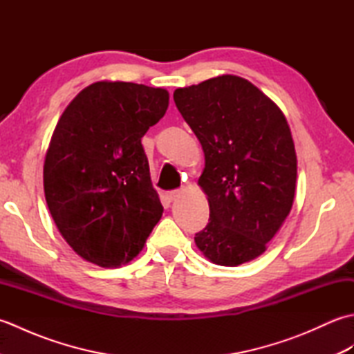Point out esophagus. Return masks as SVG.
Returning <instances> with one entry per match:
<instances>
[{"label": "esophagus", "instance_id": "1", "mask_svg": "<svg viewBox=\"0 0 354 354\" xmlns=\"http://www.w3.org/2000/svg\"><path fill=\"white\" fill-rule=\"evenodd\" d=\"M179 193H181L179 190H170V192L165 193V198L169 199V202H173V201H175V199L179 196Z\"/></svg>", "mask_w": 354, "mask_h": 354}]
</instances>
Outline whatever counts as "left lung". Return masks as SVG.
I'll list each match as a JSON object with an SVG mask.
<instances>
[{"instance_id": "1", "label": "left lung", "mask_w": 354, "mask_h": 354, "mask_svg": "<svg viewBox=\"0 0 354 354\" xmlns=\"http://www.w3.org/2000/svg\"><path fill=\"white\" fill-rule=\"evenodd\" d=\"M173 100L205 153L199 185L209 219L194 242L216 265L254 260L295 196L297 155L283 112L251 82L230 74L179 88Z\"/></svg>"}]
</instances>
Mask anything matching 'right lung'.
Masks as SVG:
<instances>
[{"mask_svg": "<svg viewBox=\"0 0 354 354\" xmlns=\"http://www.w3.org/2000/svg\"><path fill=\"white\" fill-rule=\"evenodd\" d=\"M167 106L162 88L97 82L59 118L45 155V199L82 259L103 268L124 265L161 219L141 138Z\"/></svg>", "mask_w": 354, "mask_h": 354, "instance_id": "add662e5", "label": "right lung"}]
</instances>
